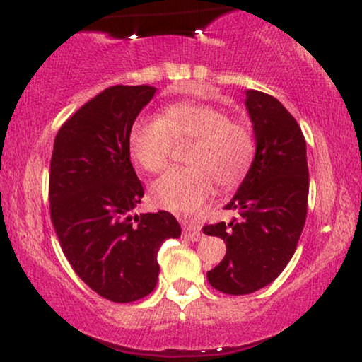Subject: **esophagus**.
I'll return each instance as SVG.
<instances>
[{
	"label": "esophagus",
	"mask_w": 362,
	"mask_h": 362,
	"mask_svg": "<svg viewBox=\"0 0 362 362\" xmlns=\"http://www.w3.org/2000/svg\"><path fill=\"white\" fill-rule=\"evenodd\" d=\"M182 234H185L186 239H189V240H192V242L202 239V232H201V229H199V227H197V226H192V224L185 226V230H182Z\"/></svg>",
	"instance_id": "esophagus-1"
}]
</instances>
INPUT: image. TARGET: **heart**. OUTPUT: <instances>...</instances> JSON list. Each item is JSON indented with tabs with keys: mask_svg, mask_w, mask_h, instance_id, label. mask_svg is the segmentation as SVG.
Returning <instances> with one entry per match:
<instances>
[{
	"mask_svg": "<svg viewBox=\"0 0 362 362\" xmlns=\"http://www.w3.org/2000/svg\"><path fill=\"white\" fill-rule=\"evenodd\" d=\"M187 168L165 173L151 185L156 206L191 214L214 189L235 186L254 160L255 141L249 123L229 118L209 103H175L158 120H138L128 135L132 158L143 170L158 173L170 161L173 143L189 141Z\"/></svg>",
	"mask_w": 362,
	"mask_h": 362,
	"instance_id": "b5f03b06",
	"label": "heart"
}]
</instances>
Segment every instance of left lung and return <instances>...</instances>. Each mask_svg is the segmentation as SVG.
<instances>
[{
  "label": "left lung",
  "instance_id": "left-lung-1",
  "mask_svg": "<svg viewBox=\"0 0 362 362\" xmlns=\"http://www.w3.org/2000/svg\"><path fill=\"white\" fill-rule=\"evenodd\" d=\"M255 135V156L227 209L239 219L202 227L226 242V257L207 280L227 295H249L279 276L296 250L308 209L306 141L275 97L245 92Z\"/></svg>",
  "mask_w": 362,
  "mask_h": 362
}]
</instances>
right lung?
I'll use <instances>...</instances> for the list:
<instances>
[{
  "mask_svg": "<svg viewBox=\"0 0 362 362\" xmlns=\"http://www.w3.org/2000/svg\"><path fill=\"white\" fill-rule=\"evenodd\" d=\"M156 88L115 86L82 105L57 132L49 173L51 219L76 274L103 298L130 303L155 290L158 250L181 235L166 211L132 216L145 194L128 135Z\"/></svg>",
  "mask_w": 362,
  "mask_h": 362,
  "instance_id": "right-lung-1",
  "label": "right lung"
}]
</instances>
